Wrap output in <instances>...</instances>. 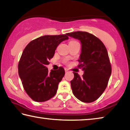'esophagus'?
<instances>
[{"instance_id":"esophagus-1","label":"esophagus","mask_w":130,"mask_h":130,"mask_svg":"<svg viewBox=\"0 0 130 130\" xmlns=\"http://www.w3.org/2000/svg\"><path fill=\"white\" fill-rule=\"evenodd\" d=\"M65 72H68V69H67V68H65Z\"/></svg>"}]
</instances>
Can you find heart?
Wrapping results in <instances>:
<instances>
[{
    "label": "heart",
    "instance_id": "obj_1",
    "mask_svg": "<svg viewBox=\"0 0 130 130\" xmlns=\"http://www.w3.org/2000/svg\"><path fill=\"white\" fill-rule=\"evenodd\" d=\"M76 42V41H71V42Z\"/></svg>",
    "mask_w": 130,
    "mask_h": 130
}]
</instances>
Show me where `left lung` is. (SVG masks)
I'll return each mask as SVG.
<instances>
[{"label": "left lung", "mask_w": 130, "mask_h": 130, "mask_svg": "<svg viewBox=\"0 0 130 130\" xmlns=\"http://www.w3.org/2000/svg\"><path fill=\"white\" fill-rule=\"evenodd\" d=\"M80 41L81 52L78 67L82 68V77L73 72L70 81L73 93L84 103L96 100L105 91L111 74V65L106 47L99 39L85 31L67 33Z\"/></svg>", "instance_id": "left-lung-1"}]
</instances>
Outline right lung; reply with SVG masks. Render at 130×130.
I'll use <instances>...</instances> for the list:
<instances>
[{"label": "right lung", "instance_id": "obj_1", "mask_svg": "<svg viewBox=\"0 0 130 130\" xmlns=\"http://www.w3.org/2000/svg\"><path fill=\"white\" fill-rule=\"evenodd\" d=\"M68 39L67 34L42 36L31 41L24 49L18 63V73L24 89L35 102H46L56 94L65 70L60 67L49 72L46 66L59 44Z\"/></svg>", "mask_w": 130, "mask_h": 130}]
</instances>
